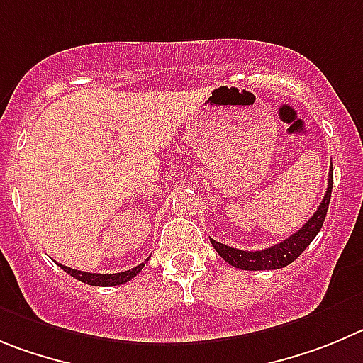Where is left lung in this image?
Wrapping results in <instances>:
<instances>
[{
	"instance_id": "1",
	"label": "left lung",
	"mask_w": 363,
	"mask_h": 363,
	"mask_svg": "<svg viewBox=\"0 0 363 363\" xmlns=\"http://www.w3.org/2000/svg\"><path fill=\"white\" fill-rule=\"evenodd\" d=\"M331 189H333V166L331 172H329L328 179V191H325V197L320 202L318 210L315 211L311 218H309L302 228H300L296 233H293L291 237H287L282 242L275 244V246L266 247L262 251H244L237 250V247H230L226 244H220L213 238L211 240V246L215 247L222 259L226 260L230 266L238 267V269H250V271H262V269H280V267H286L296 260L300 257L306 247L313 242V238L318 235L320 228L324 224L325 215H328L329 201H331Z\"/></svg>"
}]
</instances>
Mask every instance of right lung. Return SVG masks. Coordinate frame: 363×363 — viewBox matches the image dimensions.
I'll list each match as a JSON object with an SVG mask.
<instances>
[{
    "label": "right lung",
    "mask_w": 363,
    "mask_h": 363,
    "mask_svg": "<svg viewBox=\"0 0 363 363\" xmlns=\"http://www.w3.org/2000/svg\"><path fill=\"white\" fill-rule=\"evenodd\" d=\"M60 267L63 271H67L68 275H72L74 279L81 280L84 284H90V286H103V287H110V286H119V284H125L128 280H132L133 277L139 275V271L145 267V264H139V266L132 267L128 271H123V273H112V275H103V273H86V271H79V269H72V267L63 266L60 264Z\"/></svg>",
    "instance_id": "obj_1"
}]
</instances>
